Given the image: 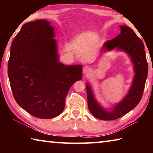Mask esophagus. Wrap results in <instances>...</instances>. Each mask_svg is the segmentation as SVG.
<instances>
[{"instance_id": "esophagus-1", "label": "esophagus", "mask_w": 153, "mask_h": 153, "mask_svg": "<svg viewBox=\"0 0 153 153\" xmlns=\"http://www.w3.org/2000/svg\"><path fill=\"white\" fill-rule=\"evenodd\" d=\"M90 71V68L88 66H85L84 68H83V72H84V74H88Z\"/></svg>"}]
</instances>
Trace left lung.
Returning <instances> with one entry per match:
<instances>
[{
    "label": "left lung",
    "mask_w": 153,
    "mask_h": 153,
    "mask_svg": "<svg viewBox=\"0 0 153 153\" xmlns=\"http://www.w3.org/2000/svg\"><path fill=\"white\" fill-rule=\"evenodd\" d=\"M121 33L113 39L107 41L103 45V51L117 48L128 53L134 64L135 72L132 84L128 94L111 111L105 109L98 104L93 94L88 83L86 84L88 106L93 116L101 120L109 121L123 117L136 107L140 101L148 75V63L144 50L143 42L130 27L121 25Z\"/></svg>",
    "instance_id": "8db88e82"
}]
</instances>
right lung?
Instances as JSON below:
<instances>
[{"instance_id": "right-lung-1", "label": "right lung", "mask_w": 153, "mask_h": 153, "mask_svg": "<svg viewBox=\"0 0 153 153\" xmlns=\"http://www.w3.org/2000/svg\"><path fill=\"white\" fill-rule=\"evenodd\" d=\"M54 27L38 19L23 25L13 40L8 76L13 94L33 117L51 119L63 112L67 92L82 79L80 65L59 61Z\"/></svg>"}]
</instances>
